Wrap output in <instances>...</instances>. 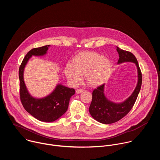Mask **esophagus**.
<instances>
[{"mask_svg": "<svg viewBox=\"0 0 160 160\" xmlns=\"http://www.w3.org/2000/svg\"><path fill=\"white\" fill-rule=\"evenodd\" d=\"M83 92V89H77L76 90V93L77 94H80V93H82Z\"/></svg>", "mask_w": 160, "mask_h": 160, "instance_id": "1", "label": "esophagus"}]
</instances>
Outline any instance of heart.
I'll use <instances>...</instances> for the list:
<instances>
[{"label": "heart", "instance_id": "b5f03b06", "mask_svg": "<svg viewBox=\"0 0 160 160\" xmlns=\"http://www.w3.org/2000/svg\"><path fill=\"white\" fill-rule=\"evenodd\" d=\"M112 67V62L102 54L96 52H82L74 56L72 64L66 65L64 73L68 82L73 87L81 82L84 75L88 85L97 87L107 81Z\"/></svg>", "mask_w": 160, "mask_h": 160}]
</instances>
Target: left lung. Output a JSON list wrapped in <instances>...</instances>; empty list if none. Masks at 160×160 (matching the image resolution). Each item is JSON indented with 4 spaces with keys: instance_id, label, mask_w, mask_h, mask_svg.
I'll return each mask as SVG.
<instances>
[{
    "instance_id": "1",
    "label": "left lung",
    "mask_w": 160,
    "mask_h": 160,
    "mask_svg": "<svg viewBox=\"0 0 160 160\" xmlns=\"http://www.w3.org/2000/svg\"><path fill=\"white\" fill-rule=\"evenodd\" d=\"M117 48L119 54L118 64L131 62L136 65L138 74V83L131 96L120 103L112 102L105 96L104 84L93 90L92 100L89 107V112L93 118L104 124L115 123L127 115L138 98L142 85V73L135 56L132 52L122 50L118 47Z\"/></svg>"
}]
</instances>
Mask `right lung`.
<instances>
[{"label":"right lung","instance_id":"add662e5","mask_svg":"<svg viewBox=\"0 0 160 160\" xmlns=\"http://www.w3.org/2000/svg\"><path fill=\"white\" fill-rule=\"evenodd\" d=\"M50 45H48L32 49L22 60L19 69V95L22 106L31 115L41 122H52L59 119L66 112L70 99L75 94V89L58 84L49 95L42 98H35L30 94L23 78L25 66L32 56L45 55Z\"/></svg>","mask_w":160,"mask_h":160}]
</instances>
